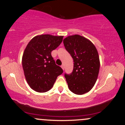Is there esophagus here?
Instances as JSON below:
<instances>
[{
    "label": "esophagus",
    "mask_w": 125,
    "mask_h": 125,
    "mask_svg": "<svg viewBox=\"0 0 125 125\" xmlns=\"http://www.w3.org/2000/svg\"><path fill=\"white\" fill-rule=\"evenodd\" d=\"M61 67H62V69H63V70H64V65H63V64H62V65L61 66Z\"/></svg>",
    "instance_id": "obj_1"
}]
</instances>
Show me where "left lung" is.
Listing matches in <instances>:
<instances>
[{"instance_id": "obj_1", "label": "left lung", "mask_w": 125, "mask_h": 125, "mask_svg": "<svg viewBox=\"0 0 125 125\" xmlns=\"http://www.w3.org/2000/svg\"><path fill=\"white\" fill-rule=\"evenodd\" d=\"M63 43L74 62L72 73L64 74L69 89L74 94H86L94 86L99 72L96 48L91 41L79 35L66 37Z\"/></svg>"}]
</instances>
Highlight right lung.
<instances>
[{
  "label": "right lung",
  "mask_w": 125,
  "mask_h": 125,
  "mask_svg": "<svg viewBox=\"0 0 125 125\" xmlns=\"http://www.w3.org/2000/svg\"><path fill=\"white\" fill-rule=\"evenodd\" d=\"M63 36H36L28 43L22 56V66L27 82L36 92L51 90L58 76L63 73L51 55L63 41Z\"/></svg>",
  "instance_id": "right-lung-1"
}]
</instances>
